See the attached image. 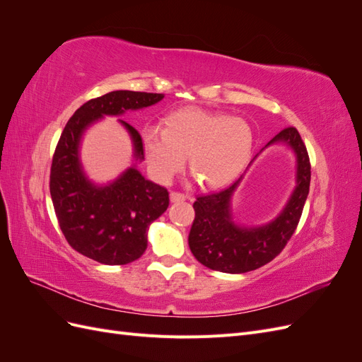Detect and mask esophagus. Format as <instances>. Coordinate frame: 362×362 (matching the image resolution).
Returning <instances> with one entry per match:
<instances>
[{
  "label": "esophagus",
  "mask_w": 362,
  "mask_h": 362,
  "mask_svg": "<svg viewBox=\"0 0 362 362\" xmlns=\"http://www.w3.org/2000/svg\"><path fill=\"white\" fill-rule=\"evenodd\" d=\"M189 196L180 193V192H170V201L172 202H182V201H187Z\"/></svg>",
  "instance_id": "1"
}]
</instances>
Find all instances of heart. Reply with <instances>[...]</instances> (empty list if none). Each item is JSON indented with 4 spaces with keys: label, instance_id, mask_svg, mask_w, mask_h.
Listing matches in <instances>:
<instances>
[{
    "label": "heart",
    "instance_id": "1",
    "mask_svg": "<svg viewBox=\"0 0 362 362\" xmlns=\"http://www.w3.org/2000/svg\"><path fill=\"white\" fill-rule=\"evenodd\" d=\"M141 141L157 181L169 182L189 156L190 170L205 187L221 189L246 168L254 134L245 119L187 107L164 119V128L146 127Z\"/></svg>",
    "mask_w": 362,
    "mask_h": 362
}]
</instances>
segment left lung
Returning a JSON list of instances; mask_svg holds the SVG:
<instances>
[{
  "instance_id": "left-lung-1",
  "label": "left lung",
  "mask_w": 362,
  "mask_h": 362,
  "mask_svg": "<svg viewBox=\"0 0 362 362\" xmlns=\"http://www.w3.org/2000/svg\"><path fill=\"white\" fill-rule=\"evenodd\" d=\"M284 141L298 157V184L288 204L275 221L259 228H242L233 222L231 196L240 177L229 187L196 198L194 221L189 234V246L194 258L205 267L223 273H246L259 269L276 258L299 225L306 196L310 192L311 163L299 131L287 127L269 144Z\"/></svg>"
}]
</instances>
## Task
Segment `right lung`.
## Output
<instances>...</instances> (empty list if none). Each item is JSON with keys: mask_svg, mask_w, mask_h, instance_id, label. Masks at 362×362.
<instances>
[{"mask_svg": "<svg viewBox=\"0 0 362 362\" xmlns=\"http://www.w3.org/2000/svg\"><path fill=\"white\" fill-rule=\"evenodd\" d=\"M163 93L115 90L87 101L68 120L52 156L49 192L64 238L78 254L108 266H122L144 255L148 228L169 206L166 187L148 181L129 168L115 182L98 187L84 177L78 145L83 131L104 115L149 107ZM129 131L136 160H144L139 131L120 120Z\"/></svg>", "mask_w": 362, "mask_h": 362, "instance_id": "obj_1", "label": "right lung"}]
</instances>
